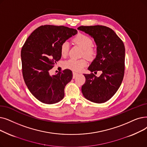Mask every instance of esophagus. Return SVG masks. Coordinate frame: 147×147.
<instances>
[{"label":"esophagus","instance_id":"esophagus-1","mask_svg":"<svg viewBox=\"0 0 147 147\" xmlns=\"http://www.w3.org/2000/svg\"><path fill=\"white\" fill-rule=\"evenodd\" d=\"M78 73L73 71V79L76 78V77L78 76Z\"/></svg>","mask_w":147,"mask_h":147}]
</instances>
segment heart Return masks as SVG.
<instances>
[{"instance_id": "b5f03b06", "label": "heart", "mask_w": 147, "mask_h": 147, "mask_svg": "<svg viewBox=\"0 0 147 147\" xmlns=\"http://www.w3.org/2000/svg\"><path fill=\"white\" fill-rule=\"evenodd\" d=\"M74 42L77 44L83 50L84 55L88 58H92L96 55V50L92 47L93 41L91 38L85 35L80 34L74 38ZM69 44L68 41L63 42L61 46V53L65 56L68 52ZM87 65V62L84 59H75L70 58L63 62V67L73 71H80Z\"/></svg>"}]
</instances>
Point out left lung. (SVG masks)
Returning a JSON list of instances; mask_svg holds the SVG:
<instances>
[{"mask_svg": "<svg viewBox=\"0 0 147 147\" xmlns=\"http://www.w3.org/2000/svg\"><path fill=\"white\" fill-rule=\"evenodd\" d=\"M94 38L97 46V55L88 67L91 74H84L86 81L82 86L84 96L96 103H103L117 92L123 80L125 68V47L111 28L96 25L78 28ZM101 71L97 77L92 73Z\"/></svg>", "mask_w": 147, "mask_h": 147, "instance_id": "1", "label": "left lung"}]
</instances>
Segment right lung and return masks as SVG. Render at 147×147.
Masks as SVG:
<instances>
[{"label":"right lung","instance_id":"obj_1","mask_svg":"<svg viewBox=\"0 0 147 147\" xmlns=\"http://www.w3.org/2000/svg\"><path fill=\"white\" fill-rule=\"evenodd\" d=\"M77 33L76 29L63 26L44 25L36 29L24 44L21 51L23 79L31 94L43 103H56L64 97L72 71L65 69L50 76L49 71L61 58V44Z\"/></svg>","mask_w":147,"mask_h":147}]
</instances>
